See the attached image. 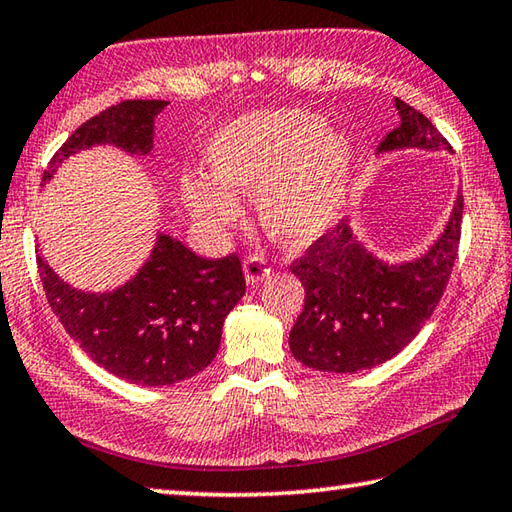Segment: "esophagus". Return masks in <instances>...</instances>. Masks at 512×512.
Here are the masks:
<instances>
[{"label": "esophagus", "instance_id": "1", "mask_svg": "<svg viewBox=\"0 0 512 512\" xmlns=\"http://www.w3.org/2000/svg\"><path fill=\"white\" fill-rule=\"evenodd\" d=\"M273 273V268H271V264L266 262L264 257H259V255H250L246 262H244V275H246V282L248 284H259V282H264L268 275Z\"/></svg>", "mask_w": 512, "mask_h": 512}]
</instances>
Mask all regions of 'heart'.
I'll use <instances>...</instances> for the list:
<instances>
[{
    "mask_svg": "<svg viewBox=\"0 0 512 512\" xmlns=\"http://www.w3.org/2000/svg\"><path fill=\"white\" fill-rule=\"evenodd\" d=\"M206 176L185 174L183 201L210 226L237 224L235 197L257 192L262 226L286 246H309L345 206L353 150L347 136L309 109L253 111L210 138Z\"/></svg>",
    "mask_w": 512,
    "mask_h": 512,
    "instance_id": "obj_1",
    "label": "heart"
}]
</instances>
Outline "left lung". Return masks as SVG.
I'll use <instances>...</instances> for the list:
<instances>
[{"label": "left lung", "mask_w": 512, "mask_h": 512, "mask_svg": "<svg viewBox=\"0 0 512 512\" xmlns=\"http://www.w3.org/2000/svg\"><path fill=\"white\" fill-rule=\"evenodd\" d=\"M401 125L378 152L452 150L421 111L394 98ZM463 197L454 201L443 235L423 257L387 264L353 237L349 221L324 232L291 264L306 291L288 345L295 360L331 374H356L383 365L405 349L430 320L459 253Z\"/></svg>", "instance_id": "8db88e82"}]
</instances>
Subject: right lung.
Wrapping results in <instances>:
<instances>
[{
    "label": "right lung",
    "instance_id": "1",
    "mask_svg": "<svg viewBox=\"0 0 512 512\" xmlns=\"http://www.w3.org/2000/svg\"><path fill=\"white\" fill-rule=\"evenodd\" d=\"M165 105V100H123L100 111L53 154L42 181L91 145L150 154L154 116ZM37 271L53 313L80 349L109 374L145 387L181 383L206 369L219 351L226 315L246 293L235 253L206 259L170 235H159L141 271L111 293H85L64 284L40 250Z\"/></svg>",
    "mask_w": 512,
    "mask_h": 512
}]
</instances>
